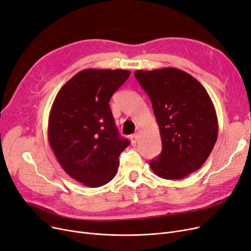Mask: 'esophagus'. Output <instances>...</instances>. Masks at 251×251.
Instances as JSON below:
<instances>
[{
  "mask_svg": "<svg viewBox=\"0 0 251 251\" xmlns=\"http://www.w3.org/2000/svg\"><path fill=\"white\" fill-rule=\"evenodd\" d=\"M129 139H130V142H132V144H136V143H137L138 140H139V134L136 133V134L132 135V136L129 137Z\"/></svg>",
  "mask_w": 251,
  "mask_h": 251,
  "instance_id": "obj_1",
  "label": "esophagus"
}]
</instances>
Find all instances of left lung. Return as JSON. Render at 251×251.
<instances>
[{"label":"left lung","mask_w":251,"mask_h":251,"mask_svg":"<svg viewBox=\"0 0 251 251\" xmlns=\"http://www.w3.org/2000/svg\"><path fill=\"white\" fill-rule=\"evenodd\" d=\"M159 126L162 151L150 168L165 180H180L199 170L218 139L216 109L204 87L185 71L168 67L136 70Z\"/></svg>","instance_id":"8db88e82"}]
</instances>
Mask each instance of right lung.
Listing matches in <instances>:
<instances>
[{
    "instance_id": "right-lung-1",
    "label": "right lung",
    "mask_w": 251,
    "mask_h": 251,
    "mask_svg": "<svg viewBox=\"0 0 251 251\" xmlns=\"http://www.w3.org/2000/svg\"><path fill=\"white\" fill-rule=\"evenodd\" d=\"M129 75L123 69H83L65 83L53 102L49 144L65 173L87 187L110 182L118 156L129 144L119 136L109 105Z\"/></svg>"
}]
</instances>
